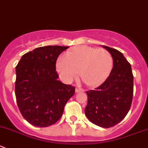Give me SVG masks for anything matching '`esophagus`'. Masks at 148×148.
<instances>
[{
    "instance_id": "34e87169",
    "label": "esophagus",
    "mask_w": 148,
    "mask_h": 148,
    "mask_svg": "<svg viewBox=\"0 0 148 148\" xmlns=\"http://www.w3.org/2000/svg\"><path fill=\"white\" fill-rule=\"evenodd\" d=\"M75 91H76V93H79V92H84V90L82 89V88H77L75 89Z\"/></svg>"
}]
</instances>
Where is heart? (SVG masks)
Instances as JSON below:
<instances>
[{
	"mask_svg": "<svg viewBox=\"0 0 148 148\" xmlns=\"http://www.w3.org/2000/svg\"><path fill=\"white\" fill-rule=\"evenodd\" d=\"M56 63V69L62 78L69 82L79 75L89 86H96L106 80L113 67L111 53L103 48L81 46L66 52Z\"/></svg>",
	"mask_w": 148,
	"mask_h": 148,
	"instance_id": "heart-1",
	"label": "heart"
}]
</instances>
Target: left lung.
<instances>
[{
	"mask_svg": "<svg viewBox=\"0 0 148 148\" xmlns=\"http://www.w3.org/2000/svg\"><path fill=\"white\" fill-rule=\"evenodd\" d=\"M111 53L113 68L100 86L87 91L85 115L91 123L110 128L121 122L132 105L134 76L132 66L120 51L103 46Z\"/></svg>",
	"mask_w": 148,
	"mask_h": 148,
	"instance_id": "obj_1",
	"label": "left lung"
}]
</instances>
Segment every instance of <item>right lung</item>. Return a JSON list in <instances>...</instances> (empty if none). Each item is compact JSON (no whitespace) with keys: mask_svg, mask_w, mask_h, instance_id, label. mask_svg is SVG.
Here are the masks:
<instances>
[{"mask_svg":"<svg viewBox=\"0 0 148 148\" xmlns=\"http://www.w3.org/2000/svg\"><path fill=\"white\" fill-rule=\"evenodd\" d=\"M69 47L36 48L22 56L16 66L15 96L23 118L37 127L57 122L75 88L58 80L55 64Z\"/></svg>","mask_w":148,"mask_h":148,"instance_id":"add662e5","label":"right lung"}]
</instances>
